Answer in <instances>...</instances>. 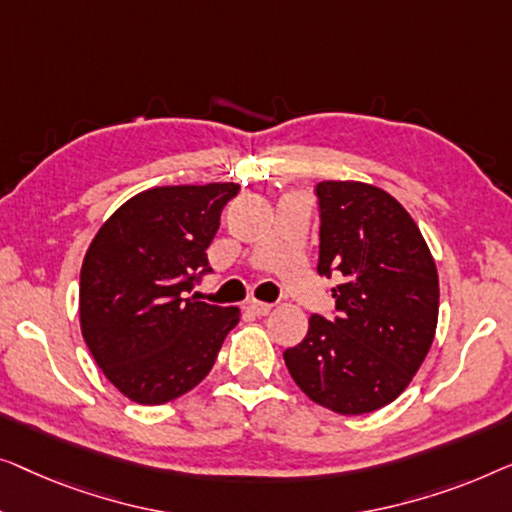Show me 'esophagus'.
I'll return each mask as SVG.
<instances>
[{
    "label": "esophagus",
    "instance_id": "esophagus-1",
    "mask_svg": "<svg viewBox=\"0 0 512 512\" xmlns=\"http://www.w3.org/2000/svg\"><path fill=\"white\" fill-rule=\"evenodd\" d=\"M246 308H248L250 313H255V315H269L273 306H271V304H266V301H257V299H253V301H248Z\"/></svg>",
    "mask_w": 512,
    "mask_h": 512
}]
</instances>
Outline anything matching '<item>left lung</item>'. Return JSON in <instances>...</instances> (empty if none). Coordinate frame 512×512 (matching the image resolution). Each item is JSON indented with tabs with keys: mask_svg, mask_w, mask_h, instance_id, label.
I'll return each instance as SVG.
<instances>
[{
	"mask_svg": "<svg viewBox=\"0 0 512 512\" xmlns=\"http://www.w3.org/2000/svg\"><path fill=\"white\" fill-rule=\"evenodd\" d=\"M320 276L341 278L336 318L311 315L283 352L308 399L364 415L406 390L434 343L438 273L427 241L392 194L359 181H322Z\"/></svg>",
	"mask_w": 512,
	"mask_h": 512,
	"instance_id": "8db88e82",
	"label": "left lung"
}]
</instances>
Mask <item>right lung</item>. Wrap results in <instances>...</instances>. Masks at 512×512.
I'll list each match as a JSON object with an SVG mask.
<instances>
[{
	"instance_id": "add662e5",
	"label": "right lung",
	"mask_w": 512,
	"mask_h": 512,
	"mask_svg": "<svg viewBox=\"0 0 512 512\" xmlns=\"http://www.w3.org/2000/svg\"><path fill=\"white\" fill-rule=\"evenodd\" d=\"M236 183L164 185L125 201L81 266V331L104 376L143 406L197 387L241 311L194 297Z\"/></svg>"
}]
</instances>
